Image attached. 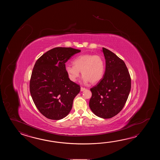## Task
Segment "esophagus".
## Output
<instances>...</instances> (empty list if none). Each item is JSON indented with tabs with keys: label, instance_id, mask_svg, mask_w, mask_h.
Instances as JSON below:
<instances>
[{
	"label": "esophagus",
	"instance_id": "obj_1",
	"mask_svg": "<svg viewBox=\"0 0 160 160\" xmlns=\"http://www.w3.org/2000/svg\"><path fill=\"white\" fill-rule=\"evenodd\" d=\"M85 90H86V88H83V87L81 88V92H83Z\"/></svg>",
	"mask_w": 160,
	"mask_h": 160
}]
</instances>
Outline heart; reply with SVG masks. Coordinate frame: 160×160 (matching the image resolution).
Returning a JSON list of instances; mask_svg holds the SVG:
<instances>
[{
	"instance_id": "heart-1",
	"label": "heart",
	"mask_w": 160,
	"mask_h": 160,
	"mask_svg": "<svg viewBox=\"0 0 160 160\" xmlns=\"http://www.w3.org/2000/svg\"><path fill=\"white\" fill-rule=\"evenodd\" d=\"M72 63L74 66L68 65L66 66V72L72 81H77L80 72L83 75V81L85 83L91 82L92 83H97L102 79L104 75L105 61L99 55H80L73 60Z\"/></svg>"
}]
</instances>
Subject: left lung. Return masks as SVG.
Returning a JSON list of instances; mask_svg holds the SVG:
<instances>
[{"mask_svg":"<svg viewBox=\"0 0 160 160\" xmlns=\"http://www.w3.org/2000/svg\"><path fill=\"white\" fill-rule=\"evenodd\" d=\"M106 68L102 79L92 88L89 106L100 118H110L118 114L125 105L131 89L129 72L123 60L102 48Z\"/></svg>","mask_w":160,"mask_h":160,"instance_id":"8db88e82","label":"left lung"}]
</instances>
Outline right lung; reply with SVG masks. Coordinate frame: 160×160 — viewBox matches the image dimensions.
I'll return each mask as SVG.
<instances>
[{"instance_id": "obj_1", "label": "right lung", "mask_w": 160, "mask_h": 160, "mask_svg": "<svg viewBox=\"0 0 160 160\" xmlns=\"http://www.w3.org/2000/svg\"><path fill=\"white\" fill-rule=\"evenodd\" d=\"M80 50L55 48L45 52L34 65L30 91L38 110L48 119L59 120L68 116L81 88L72 81L65 63Z\"/></svg>"}]
</instances>
